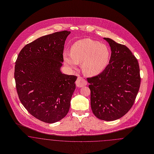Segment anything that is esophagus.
<instances>
[{"label":"esophagus","mask_w":154,"mask_h":154,"mask_svg":"<svg viewBox=\"0 0 154 154\" xmlns=\"http://www.w3.org/2000/svg\"><path fill=\"white\" fill-rule=\"evenodd\" d=\"M76 85L79 87H82L83 86L87 85V82L83 78L80 76H79L76 82H75Z\"/></svg>","instance_id":"obj_1"}]
</instances>
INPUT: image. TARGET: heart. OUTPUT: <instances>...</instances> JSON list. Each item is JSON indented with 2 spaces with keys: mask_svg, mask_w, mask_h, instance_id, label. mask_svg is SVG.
Masks as SVG:
<instances>
[{
  "mask_svg": "<svg viewBox=\"0 0 154 154\" xmlns=\"http://www.w3.org/2000/svg\"><path fill=\"white\" fill-rule=\"evenodd\" d=\"M108 47L99 42L85 38L75 42L71 48V54H64L67 65L75 68L82 64L83 72L88 76H95L102 72L110 59Z\"/></svg>",
  "mask_w": 154,
  "mask_h": 154,
  "instance_id": "b5f03b06",
  "label": "heart"
}]
</instances>
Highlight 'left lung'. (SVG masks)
Instances as JSON below:
<instances>
[{"mask_svg":"<svg viewBox=\"0 0 154 154\" xmlns=\"http://www.w3.org/2000/svg\"><path fill=\"white\" fill-rule=\"evenodd\" d=\"M111 48L109 64L99 75L87 78L93 114L99 119H118L132 107L139 91L138 61L125 45L104 38Z\"/></svg>","mask_w":154,"mask_h":154,"instance_id":"8db88e82","label":"left lung"}]
</instances>
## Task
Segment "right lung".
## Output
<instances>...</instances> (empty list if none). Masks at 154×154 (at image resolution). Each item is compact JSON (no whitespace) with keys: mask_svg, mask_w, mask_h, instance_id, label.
I'll list each match as a JSON object with an SVG mask.
<instances>
[{"mask_svg":"<svg viewBox=\"0 0 154 154\" xmlns=\"http://www.w3.org/2000/svg\"><path fill=\"white\" fill-rule=\"evenodd\" d=\"M71 32L41 36L26 45L15 63L14 77L18 97L28 112L53 123L69 112L77 76L63 74V51Z\"/></svg>","mask_w":154,"mask_h":154,"instance_id":"obj_1","label":"right lung"}]
</instances>
